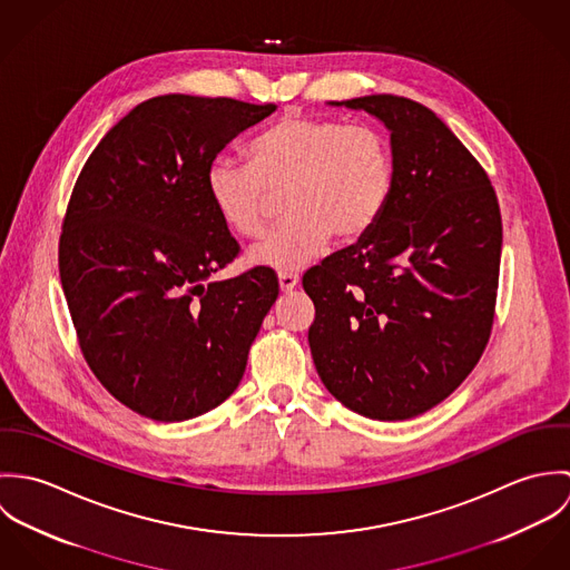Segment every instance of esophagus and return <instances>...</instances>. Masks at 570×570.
Segmentation results:
<instances>
[{
    "instance_id": "34e87169",
    "label": "esophagus",
    "mask_w": 570,
    "mask_h": 570,
    "mask_svg": "<svg viewBox=\"0 0 570 570\" xmlns=\"http://www.w3.org/2000/svg\"><path fill=\"white\" fill-rule=\"evenodd\" d=\"M278 283H281L283 292H292L298 285V274L292 272V269H281L278 272Z\"/></svg>"
}]
</instances>
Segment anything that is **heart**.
Listing matches in <instances>:
<instances>
[{"label":"heart","mask_w":570,"mask_h":570,"mask_svg":"<svg viewBox=\"0 0 570 570\" xmlns=\"http://www.w3.org/2000/svg\"><path fill=\"white\" fill-rule=\"evenodd\" d=\"M395 186V158L382 129L340 118L289 114L256 134L247 160L217 158L206 190L219 219L244 239H258L285 197L289 215L252 261L281 269L312 263L328 237L351 244L384 217Z\"/></svg>","instance_id":"b5f03b06"}]
</instances>
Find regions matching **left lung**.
I'll list each match as a JSON object with an SVG mask.
<instances>
[{
  "label": "left lung",
  "mask_w": 570,
  "mask_h": 570,
  "mask_svg": "<svg viewBox=\"0 0 570 570\" xmlns=\"http://www.w3.org/2000/svg\"><path fill=\"white\" fill-rule=\"evenodd\" d=\"M391 129L395 186L360 244L303 274L309 346L326 391L353 412L404 421L452 395L488 346L502 222L485 168L421 102H344Z\"/></svg>",
  "instance_id": "left-lung-1"
}]
</instances>
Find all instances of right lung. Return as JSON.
I'll return each instance as SVG.
<instances>
[{
  "mask_svg": "<svg viewBox=\"0 0 570 570\" xmlns=\"http://www.w3.org/2000/svg\"><path fill=\"white\" fill-rule=\"evenodd\" d=\"M274 102L166 94L134 107L82 164L59 239V272L82 357L122 404L186 421L226 402L278 298L269 267L208 278L242 245L206 170Z\"/></svg>",
  "mask_w": 570,
  "mask_h": 570,
  "instance_id": "obj_1",
  "label": "right lung"
}]
</instances>
